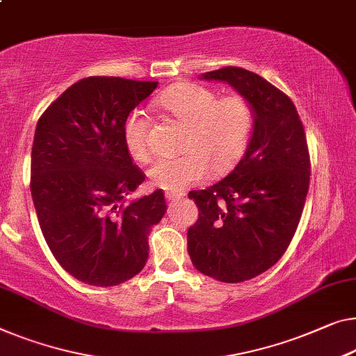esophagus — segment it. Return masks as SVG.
I'll list each match as a JSON object with an SVG mask.
<instances>
[{
    "instance_id": "esophagus-1",
    "label": "esophagus",
    "mask_w": 356,
    "mask_h": 356,
    "mask_svg": "<svg viewBox=\"0 0 356 356\" xmlns=\"http://www.w3.org/2000/svg\"><path fill=\"white\" fill-rule=\"evenodd\" d=\"M184 193H174V192H168L166 193V200L168 201H179V200H182L184 198Z\"/></svg>"
}]
</instances>
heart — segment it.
Returning a JSON list of instances; mask_svg holds the SVG:
<instances>
[{"mask_svg": "<svg viewBox=\"0 0 356 356\" xmlns=\"http://www.w3.org/2000/svg\"><path fill=\"white\" fill-rule=\"evenodd\" d=\"M160 107L187 126L184 134V155L160 158L148 169L150 182L158 188L180 193L208 179L209 171L224 174L240 161L252 131V108L241 95L217 94L198 84H177L158 99ZM150 120L142 110L127 115L123 139L129 156L145 161Z\"/></svg>", "mask_w": 356, "mask_h": 356, "instance_id": "heart-1", "label": "heart"}]
</instances>
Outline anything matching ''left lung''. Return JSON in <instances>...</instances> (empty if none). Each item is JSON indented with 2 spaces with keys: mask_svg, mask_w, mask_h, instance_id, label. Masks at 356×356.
<instances>
[{
  "mask_svg": "<svg viewBox=\"0 0 356 356\" xmlns=\"http://www.w3.org/2000/svg\"><path fill=\"white\" fill-rule=\"evenodd\" d=\"M200 79L227 83L254 115L251 139L235 169L188 193L200 209L187 233L195 268L240 283L277 264L293 240L310 182L305 132L288 95L256 73L225 67Z\"/></svg>",
  "mask_w": 356,
  "mask_h": 356,
  "instance_id": "obj_1",
  "label": "left lung"
}]
</instances>
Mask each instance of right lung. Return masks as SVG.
Returning a JSON list of instances; mask_svg holds the SVG:
<instances>
[{"mask_svg":"<svg viewBox=\"0 0 356 356\" xmlns=\"http://www.w3.org/2000/svg\"><path fill=\"white\" fill-rule=\"evenodd\" d=\"M158 81L79 79L36 124L31 198L42 236L62 268L108 288L145 267L148 235L168 206L163 190L132 198L145 177L123 139L127 115Z\"/></svg>","mask_w":356,"mask_h":356,"instance_id":"1","label":"right lung"}]
</instances>
